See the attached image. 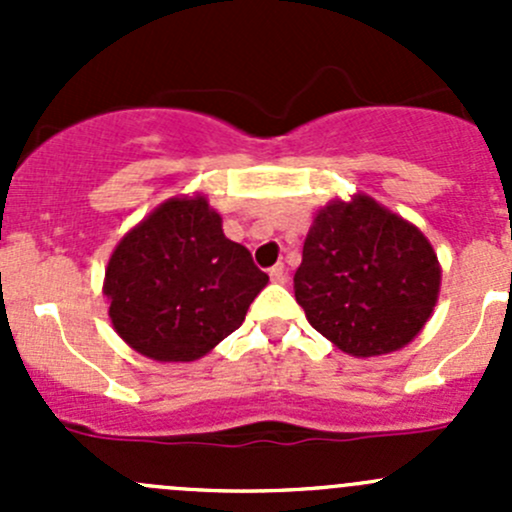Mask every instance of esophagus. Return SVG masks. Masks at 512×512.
<instances>
[{
    "instance_id": "34e87169",
    "label": "esophagus",
    "mask_w": 512,
    "mask_h": 512,
    "mask_svg": "<svg viewBox=\"0 0 512 512\" xmlns=\"http://www.w3.org/2000/svg\"><path fill=\"white\" fill-rule=\"evenodd\" d=\"M270 280L272 282H280V285H282V282H287V270H285V265H282V262H280V265L272 267V270H270Z\"/></svg>"
}]
</instances>
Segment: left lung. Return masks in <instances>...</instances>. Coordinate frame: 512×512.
<instances>
[{"label": "left lung", "instance_id": "obj_1", "mask_svg": "<svg viewBox=\"0 0 512 512\" xmlns=\"http://www.w3.org/2000/svg\"><path fill=\"white\" fill-rule=\"evenodd\" d=\"M438 289L441 265L426 235L361 193L314 215L294 272V297L309 324L352 356L409 344Z\"/></svg>", "mask_w": 512, "mask_h": 512}]
</instances>
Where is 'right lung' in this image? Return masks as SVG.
Returning a JSON list of instances; mask_svg holds the SVG:
<instances>
[{
  "instance_id": "1",
  "label": "right lung",
  "mask_w": 512,
  "mask_h": 512,
  "mask_svg": "<svg viewBox=\"0 0 512 512\" xmlns=\"http://www.w3.org/2000/svg\"><path fill=\"white\" fill-rule=\"evenodd\" d=\"M270 277L227 240L205 195L158 205L121 237L103 280L118 337L156 361H195L235 332Z\"/></svg>"
}]
</instances>
